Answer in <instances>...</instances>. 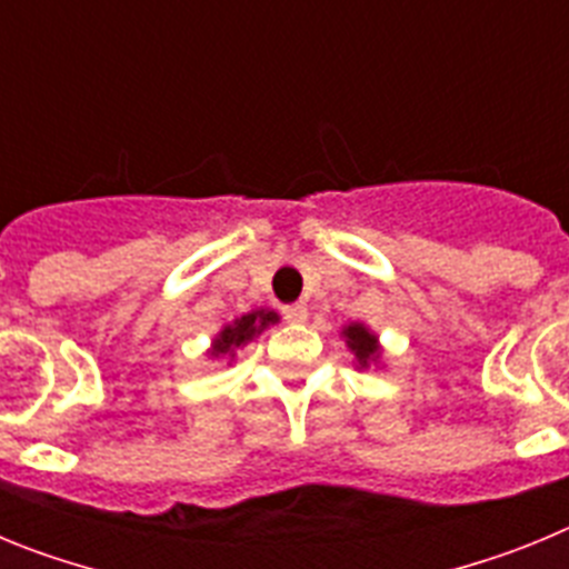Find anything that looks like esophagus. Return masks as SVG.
Segmentation results:
<instances>
[{
  "label": "esophagus",
  "mask_w": 569,
  "mask_h": 569,
  "mask_svg": "<svg viewBox=\"0 0 569 569\" xmlns=\"http://www.w3.org/2000/svg\"><path fill=\"white\" fill-rule=\"evenodd\" d=\"M284 319L293 321V325H301V321H308V305H305V301H296V305H288V308H284Z\"/></svg>",
  "instance_id": "34e87169"
}]
</instances>
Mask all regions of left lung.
<instances>
[{"mask_svg": "<svg viewBox=\"0 0 569 569\" xmlns=\"http://www.w3.org/2000/svg\"><path fill=\"white\" fill-rule=\"evenodd\" d=\"M345 336H347V347L353 350L359 365L365 367L367 359L376 356V336L367 333V328H361V325H350V328L345 330Z\"/></svg>", "mask_w": 569, "mask_h": 569, "instance_id": "1", "label": "left lung"}]
</instances>
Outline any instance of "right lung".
<instances>
[{
    "instance_id": "right-lung-1",
    "label": "right lung",
    "mask_w": 569,
    "mask_h": 569,
    "mask_svg": "<svg viewBox=\"0 0 569 569\" xmlns=\"http://www.w3.org/2000/svg\"><path fill=\"white\" fill-rule=\"evenodd\" d=\"M276 321H279V316H276L273 310H256V313L241 316V319H236L233 325H228V328L219 333V339H216L213 345V356L233 353L236 347L250 341L256 333H261V330L268 328V325H276Z\"/></svg>"
}]
</instances>
